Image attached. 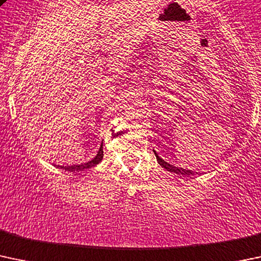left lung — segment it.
Returning <instances> with one entry per match:
<instances>
[{
	"mask_svg": "<svg viewBox=\"0 0 261 261\" xmlns=\"http://www.w3.org/2000/svg\"><path fill=\"white\" fill-rule=\"evenodd\" d=\"M153 152H155V156H156V159H158L159 164H160L164 169H166L167 171H171V172H175V174H181V175H194V171H191V170H185V169H181V167L170 165L169 163H166V161H164L163 159L159 158L156 151H153Z\"/></svg>",
	"mask_w": 261,
	"mask_h": 261,
	"instance_id": "obj_1",
	"label": "left lung"
}]
</instances>
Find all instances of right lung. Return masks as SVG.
<instances>
[{"label":"right lung","instance_id":"right-lung-1","mask_svg":"<svg viewBox=\"0 0 261 261\" xmlns=\"http://www.w3.org/2000/svg\"><path fill=\"white\" fill-rule=\"evenodd\" d=\"M103 158V150H102V145H101V147L98 149V152L97 155L95 156L92 160H90L89 163H85V164H81V165H72V166H59L61 167L62 170H66V171H82V170H86V169H91V167H94L97 165L98 163H100L101 160H102Z\"/></svg>","mask_w":261,"mask_h":261}]
</instances>
